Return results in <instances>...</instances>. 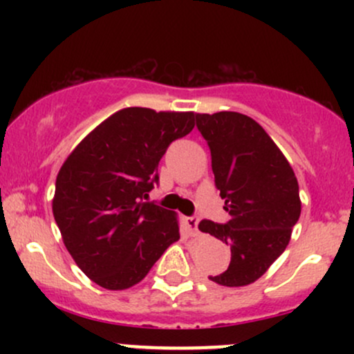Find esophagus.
Returning <instances> with one entry per match:
<instances>
[{
    "label": "esophagus",
    "mask_w": 354,
    "mask_h": 354,
    "mask_svg": "<svg viewBox=\"0 0 354 354\" xmlns=\"http://www.w3.org/2000/svg\"><path fill=\"white\" fill-rule=\"evenodd\" d=\"M186 223V228H188L191 236H196L198 233H200V230H198V225H200V218L198 216H188L185 219Z\"/></svg>",
    "instance_id": "34e87169"
}]
</instances>
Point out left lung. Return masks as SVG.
I'll return each mask as SVG.
<instances>
[{
  "mask_svg": "<svg viewBox=\"0 0 354 354\" xmlns=\"http://www.w3.org/2000/svg\"><path fill=\"white\" fill-rule=\"evenodd\" d=\"M209 146L211 168L231 219H203V233L231 248L230 266L209 276L221 286H246L266 273L286 250L301 214L293 168L253 118L234 111L196 115Z\"/></svg>",
  "mask_w": 354,
  "mask_h": 354,
  "instance_id": "1",
  "label": "left lung"
}]
</instances>
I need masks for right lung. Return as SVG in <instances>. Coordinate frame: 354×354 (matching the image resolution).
<instances>
[{"label":"right lung","mask_w":354,"mask_h":354,"mask_svg":"<svg viewBox=\"0 0 354 354\" xmlns=\"http://www.w3.org/2000/svg\"><path fill=\"white\" fill-rule=\"evenodd\" d=\"M194 128V113L124 108L73 149L56 178L53 214L76 265L106 290L148 274L180 239L173 211L146 203L168 146Z\"/></svg>","instance_id":"1"}]
</instances>
